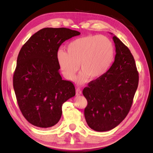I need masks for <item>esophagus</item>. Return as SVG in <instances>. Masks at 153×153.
<instances>
[{
	"mask_svg": "<svg viewBox=\"0 0 153 153\" xmlns=\"http://www.w3.org/2000/svg\"><path fill=\"white\" fill-rule=\"evenodd\" d=\"M81 94H82V91L80 90V89H77L76 90V96H80V95H81Z\"/></svg>",
	"mask_w": 153,
	"mask_h": 153,
	"instance_id": "obj_1",
	"label": "esophagus"
}]
</instances>
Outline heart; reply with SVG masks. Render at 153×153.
Returning <instances> with one entry per match:
<instances>
[{"label":"heart","instance_id":"heart-1","mask_svg":"<svg viewBox=\"0 0 153 153\" xmlns=\"http://www.w3.org/2000/svg\"><path fill=\"white\" fill-rule=\"evenodd\" d=\"M67 52L59 50L57 61L64 78L72 80L79 66L82 71L76 78L78 84L89 78L97 80L108 73L115 59L113 43L105 36L89 35L76 39L67 46Z\"/></svg>","mask_w":153,"mask_h":153}]
</instances>
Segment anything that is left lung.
Instances as JSON below:
<instances>
[{
    "mask_svg": "<svg viewBox=\"0 0 153 153\" xmlns=\"http://www.w3.org/2000/svg\"><path fill=\"white\" fill-rule=\"evenodd\" d=\"M110 34L112 33L110 32ZM114 62L108 73L83 90L87 100L86 122L97 131L110 130L126 117L138 84V73L131 52L116 36Z\"/></svg>",
    "mask_w": 153,
    "mask_h": 153,
    "instance_id": "8db88e82",
    "label": "left lung"
}]
</instances>
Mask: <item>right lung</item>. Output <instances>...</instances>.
I'll use <instances>...</instances> for the list:
<instances>
[{
    "mask_svg": "<svg viewBox=\"0 0 153 153\" xmlns=\"http://www.w3.org/2000/svg\"><path fill=\"white\" fill-rule=\"evenodd\" d=\"M80 32L66 28H44L21 48L13 87L24 117L34 126L50 128L62 115L64 103L75 95L73 83L60 75L56 55L61 44Z\"/></svg>",
    "mask_w": 153,
    "mask_h": 153,
    "instance_id": "right-lung-1",
    "label": "right lung"
}]
</instances>
